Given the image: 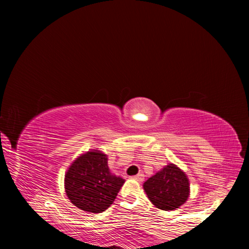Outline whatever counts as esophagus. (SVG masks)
<instances>
[{"label":"esophagus","mask_w":249,"mask_h":249,"mask_svg":"<svg viewBox=\"0 0 249 249\" xmlns=\"http://www.w3.org/2000/svg\"><path fill=\"white\" fill-rule=\"evenodd\" d=\"M144 175L142 174H138L137 176H134V179L136 180V181H138V182H142V181H144Z\"/></svg>","instance_id":"1"}]
</instances>
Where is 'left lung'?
Segmentation results:
<instances>
[{
    "mask_svg": "<svg viewBox=\"0 0 249 249\" xmlns=\"http://www.w3.org/2000/svg\"><path fill=\"white\" fill-rule=\"evenodd\" d=\"M184 172L169 163L144 183L147 196L156 208L163 211L178 209L187 201L190 187Z\"/></svg>",
    "mask_w": 249,
    "mask_h": 249,
    "instance_id": "left-lung-1",
    "label": "left lung"
}]
</instances>
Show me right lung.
Wrapping results in <instances>:
<instances>
[{"instance_id":"1","label":"right lung","mask_w":249,"mask_h":249,"mask_svg":"<svg viewBox=\"0 0 249 249\" xmlns=\"http://www.w3.org/2000/svg\"><path fill=\"white\" fill-rule=\"evenodd\" d=\"M124 182V179L109 172L107 155L93 150L72 162L65 177V189L77 208L102 213L113 204Z\"/></svg>"}]
</instances>
